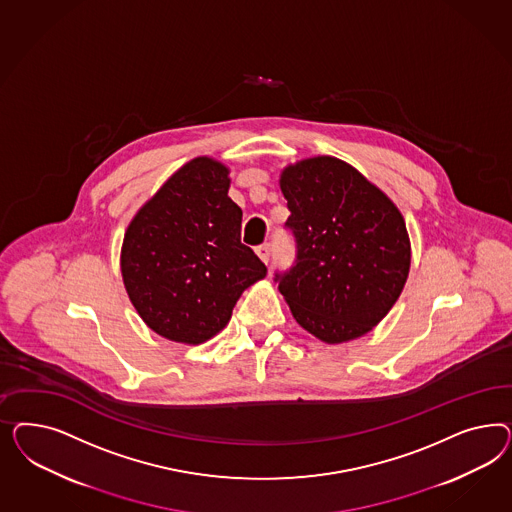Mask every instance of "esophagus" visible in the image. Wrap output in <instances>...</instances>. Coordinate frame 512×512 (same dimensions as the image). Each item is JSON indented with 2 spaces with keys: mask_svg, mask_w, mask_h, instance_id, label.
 Masks as SVG:
<instances>
[{
  "mask_svg": "<svg viewBox=\"0 0 512 512\" xmlns=\"http://www.w3.org/2000/svg\"><path fill=\"white\" fill-rule=\"evenodd\" d=\"M255 251H257L259 259H261L264 264L270 263V259H272V246H270V244L259 246V248L255 249Z\"/></svg>",
  "mask_w": 512,
  "mask_h": 512,
  "instance_id": "1",
  "label": "esophagus"
}]
</instances>
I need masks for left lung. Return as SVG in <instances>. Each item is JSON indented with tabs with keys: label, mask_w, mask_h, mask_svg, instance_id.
<instances>
[{
	"label": "left lung",
	"mask_w": 512,
	"mask_h": 512,
	"mask_svg": "<svg viewBox=\"0 0 512 512\" xmlns=\"http://www.w3.org/2000/svg\"><path fill=\"white\" fill-rule=\"evenodd\" d=\"M279 187L296 259L274 279L296 323L326 343L368 334L402 295L409 274L400 210L355 167L330 155L289 165Z\"/></svg>",
	"instance_id": "left-lung-1"
}]
</instances>
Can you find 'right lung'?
<instances>
[{"instance_id":"add662e5","label":"right lung","mask_w":512,"mask_h":512,"mask_svg":"<svg viewBox=\"0 0 512 512\" xmlns=\"http://www.w3.org/2000/svg\"><path fill=\"white\" fill-rule=\"evenodd\" d=\"M229 186L223 163L195 157L125 231V291L142 321L167 340H210L227 326L240 295L266 276L263 261L240 242L242 210Z\"/></svg>"}]
</instances>
